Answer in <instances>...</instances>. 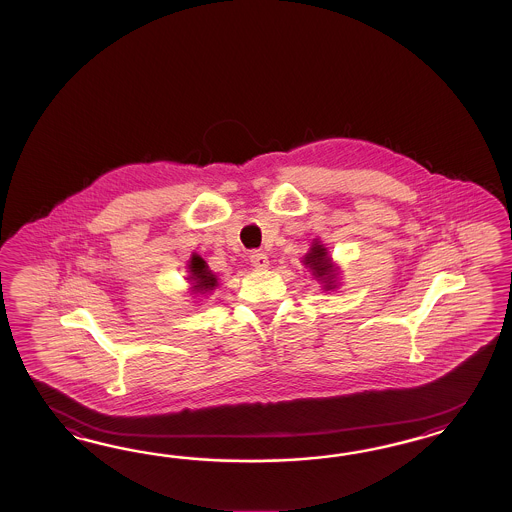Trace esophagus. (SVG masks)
<instances>
[{"label":"esophagus","mask_w":512,"mask_h":512,"mask_svg":"<svg viewBox=\"0 0 512 512\" xmlns=\"http://www.w3.org/2000/svg\"><path fill=\"white\" fill-rule=\"evenodd\" d=\"M249 261L251 264L257 268V270H263V268H268V257H266V253L263 251H253L251 253V257H249Z\"/></svg>","instance_id":"1"}]
</instances>
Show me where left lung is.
I'll return each mask as SVG.
<instances>
[{"label":"left lung","instance_id":"left-lung-1","mask_svg":"<svg viewBox=\"0 0 512 512\" xmlns=\"http://www.w3.org/2000/svg\"><path fill=\"white\" fill-rule=\"evenodd\" d=\"M302 263L306 268H310L311 276L317 279L323 285V291H334L338 287V278H340V268L334 264L332 257L328 255V249L325 244H321L319 238L311 242V248Z\"/></svg>","mask_w":512,"mask_h":512}]
</instances>
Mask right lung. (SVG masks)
<instances>
[{
  "label": "right lung",
  "instance_id": "right-lung-1",
  "mask_svg": "<svg viewBox=\"0 0 512 512\" xmlns=\"http://www.w3.org/2000/svg\"><path fill=\"white\" fill-rule=\"evenodd\" d=\"M187 272H189V276H187V281L191 283V295H208V293H212L214 289H216L217 285V276L208 268V264L206 261L202 259L201 255H197V253H193L191 257H189V263H187Z\"/></svg>",
  "mask_w": 512,
  "mask_h": 512
}]
</instances>
